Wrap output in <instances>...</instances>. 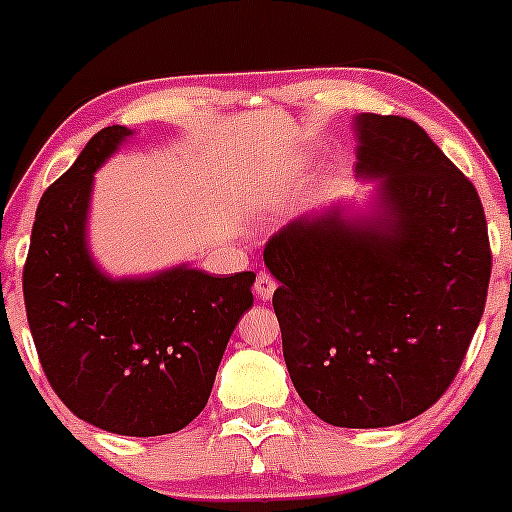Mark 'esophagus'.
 Wrapping results in <instances>:
<instances>
[{
	"label": "esophagus",
	"mask_w": 512,
	"mask_h": 512,
	"mask_svg": "<svg viewBox=\"0 0 512 512\" xmlns=\"http://www.w3.org/2000/svg\"><path fill=\"white\" fill-rule=\"evenodd\" d=\"M275 289H277V280L270 275V272H260V275H257L255 294L262 299V302H267V299L275 294Z\"/></svg>",
	"instance_id": "esophagus-1"
}]
</instances>
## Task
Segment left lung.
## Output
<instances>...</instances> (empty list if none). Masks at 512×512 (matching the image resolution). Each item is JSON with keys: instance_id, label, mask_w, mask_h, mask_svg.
I'll return each instance as SVG.
<instances>
[{"instance_id": "1", "label": "left lung", "mask_w": 512, "mask_h": 512, "mask_svg": "<svg viewBox=\"0 0 512 512\" xmlns=\"http://www.w3.org/2000/svg\"><path fill=\"white\" fill-rule=\"evenodd\" d=\"M374 218L334 208L267 240L272 307L304 404L342 428L396 426L431 409L483 317L490 242L471 180L409 118L361 113Z\"/></svg>"}]
</instances>
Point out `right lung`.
<instances>
[{
  "label": "right lung",
  "instance_id": "add662e5",
  "mask_svg": "<svg viewBox=\"0 0 512 512\" xmlns=\"http://www.w3.org/2000/svg\"><path fill=\"white\" fill-rule=\"evenodd\" d=\"M131 131H98L36 208L24 304L41 369L66 409L121 436H163L205 409L227 339L252 307L255 272L175 267L101 275L86 247L94 170Z\"/></svg>",
  "mask_w": 512,
  "mask_h": 512
}]
</instances>
